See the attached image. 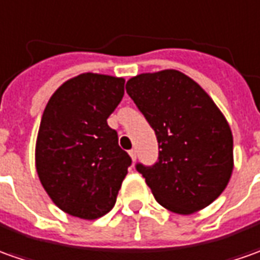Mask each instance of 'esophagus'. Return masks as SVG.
<instances>
[{
    "mask_svg": "<svg viewBox=\"0 0 260 260\" xmlns=\"http://www.w3.org/2000/svg\"><path fill=\"white\" fill-rule=\"evenodd\" d=\"M129 156H131V158H132V160L137 159V151H135V149H131V151H129Z\"/></svg>",
    "mask_w": 260,
    "mask_h": 260,
    "instance_id": "esophagus-1",
    "label": "esophagus"
}]
</instances>
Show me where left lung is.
Here are the masks:
<instances>
[{"label": "left lung", "instance_id": "left-lung-1", "mask_svg": "<svg viewBox=\"0 0 260 260\" xmlns=\"http://www.w3.org/2000/svg\"><path fill=\"white\" fill-rule=\"evenodd\" d=\"M126 92L158 139V162L137 165L158 204L179 215L211 205L234 171L232 131L216 104L176 70L139 74Z\"/></svg>", "mask_w": 260, "mask_h": 260}]
</instances>
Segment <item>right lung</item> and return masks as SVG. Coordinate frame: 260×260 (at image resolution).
<instances>
[{"mask_svg": "<svg viewBox=\"0 0 260 260\" xmlns=\"http://www.w3.org/2000/svg\"><path fill=\"white\" fill-rule=\"evenodd\" d=\"M125 79L86 72L65 81L44 109L35 145L42 186L65 213L101 218L114 208L131 156L107 119L123 96Z\"/></svg>", "mask_w": 260, "mask_h": 260, "instance_id": "right-lung-1", "label": "right lung"}]
</instances>
